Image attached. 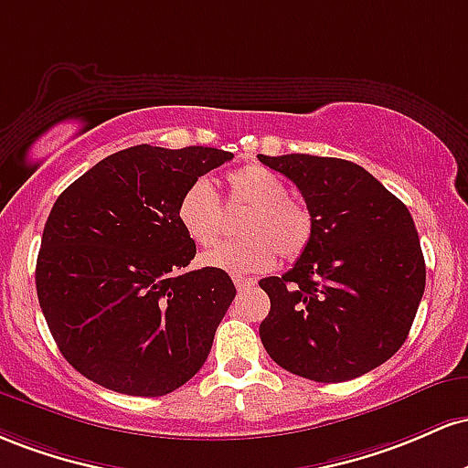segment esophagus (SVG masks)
<instances>
[{
  "label": "esophagus",
  "instance_id": "34e87169",
  "mask_svg": "<svg viewBox=\"0 0 468 468\" xmlns=\"http://www.w3.org/2000/svg\"><path fill=\"white\" fill-rule=\"evenodd\" d=\"M254 282L256 281H251V278H243V276L234 278V285H236V290H239V292L250 290V287H254Z\"/></svg>",
  "mask_w": 468,
  "mask_h": 468
}]
</instances>
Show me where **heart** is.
Masks as SVG:
<instances>
[{"instance_id":"obj_1","label":"heart","mask_w":468,"mask_h":468,"mask_svg":"<svg viewBox=\"0 0 468 468\" xmlns=\"http://www.w3.org/2000/svg\"><path fill=\"white\" fill-rule=\"evenodd\" d=\"M228 207L248 209L239 223L243 240L207 251L201 262L228 274H254L281 259L293 261L307 250L314 220L303 203L287 197L281 176L261 165H245L225 176ZM176 220L192 243L214 248L225 232V214L206 178H197L176 203Z\"/></svg>"}]
</instances>
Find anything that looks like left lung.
I'll list each match as a JSON object with an SVG mask.
<instances>
[{"instance_id":"obj_1","label":"left lung","mask_w":468,"mask_h":468,"mask_svg":"<svg viewBox=\"0 0 468 468\" xmlns=\"http://www.w3.org/2000/svg\"><path fill=\"white\" fill-rule=\"evenodd\" d=\"M259 159L293 181L314 220L296 265L259 281L271 303L262 347L282 369L316 382L376 369L407 340L427 281L407 206L351 161Z\"/></svg>"}]
</instances>
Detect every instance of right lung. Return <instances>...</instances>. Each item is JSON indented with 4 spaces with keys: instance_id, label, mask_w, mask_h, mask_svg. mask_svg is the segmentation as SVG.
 <instances>
[{
    "instance_id": "obj_1",
    "label": "right lung",
    "mask_w": 468,
    "mask_h": 468,
    "mask_svg": "<svg viewBox=\"0 0 468 468\" xmlns=\"http://www.w3.org/2000/svg\"><path fill=\"white\" fill-rule=\"evenodd\" d=\"M232 152L134 145L68 186L46 220L37 296L64 358L88 380L156 398L207 360L236 296L223 270L186 271L197 254L176 220L183 190Z\"/></svg>"
}]
</instances>
